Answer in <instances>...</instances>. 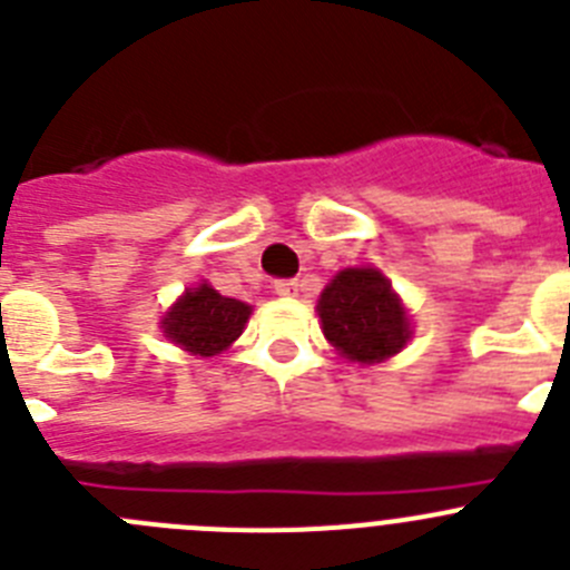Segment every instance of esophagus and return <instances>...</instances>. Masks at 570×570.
Segmentation results:
<instances>
[{
	"label": "esophagus",
	"mask_w": 570,
	"mask_h": 570,
	"mask_svg": "<svg viewBox=\"0 0 570 570\" xmlns=\"http://www.w3.org/2000/svg\"><path fill=\"white\" fill-rule=\"evenodd\" d=\"M297 289H301V284H297V278H281L275 281V292L284 297H295Z\"/></svg>",
	"instance_id": "esophagus-1"
}]
</instances>
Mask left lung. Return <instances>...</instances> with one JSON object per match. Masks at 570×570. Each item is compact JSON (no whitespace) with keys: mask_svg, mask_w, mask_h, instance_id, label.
Returning <instances> with one entry per match:
<instances>
[{"mask_svg":"<svg viewBox=\"0 0 570 570\" xmlns=\"http://www.w3.org/2000/svg\"><path fill=\"white\" fill-rule=\"evenodd\" d=\"M323 335L346 361L381 363L409 341V317L377 269H343L317 301Z\"/></svg>","mask_w":570,"mask_h":570,"instance_id":"1","label":"left lung"}]
</instances>
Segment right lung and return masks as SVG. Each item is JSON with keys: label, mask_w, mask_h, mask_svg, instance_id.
I'll return each instance as SVG.
<instances>
[{"label": "right lung", "mask_w": 570, "mask_h": 570, "mask_svg": "<svg viewBox=\"0 0 570 570\" xmlns=\"http://www.w3.org/2000/svg\"><path fill=\"white\" fill-rule=\"evenodd\" d=\"M249 317V306L224 297L213 286L202 284L167 312L164 317V335L193 355H218L235 337L240 335Z\"/></svg>", "instance_id": "right-lung-1"}]
</instances>
